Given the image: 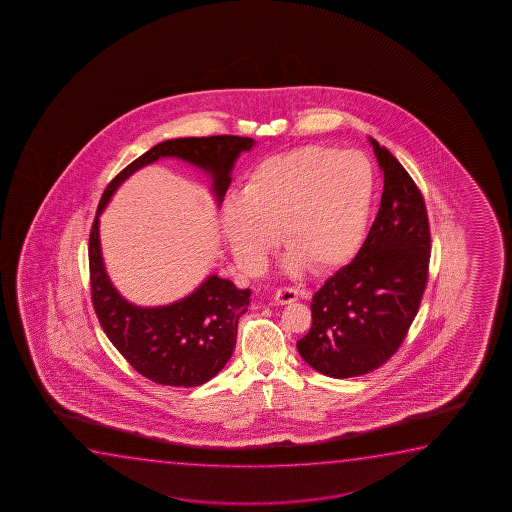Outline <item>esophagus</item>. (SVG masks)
Here are the masks:
<instances>
[{"label": "esophagus", "instance_id": "obj_1", "mask_svg": "<svg viewBox=\"0 0 512 512\" xmlns=\"http://www.w3.org/2000/svg\"><path fill=\"white\" fill-rule=\"evenodd\" d=\"M297 297H299V294H297L295 288L283 287L274 295V301H276V304L285 306V304H292V302L297 301Z\"/></svg>", "mask_w": 512, "mask_h": 512}]
</instances>
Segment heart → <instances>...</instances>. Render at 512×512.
<instances>
[{"mask_svg": "<svg viewBox=\"0 0 512 512\" xmlns=\"http://www.w3.org/2000/svg\"><path fill=\"white\" fill-rule=\"evenodd\" d=\"M374 194V171L362 152L308 145L260 161L241 197L227 199L222 229L234 257L262 271L281 241L290 266L325 273L357 252Z\"/></svg>", "mask_w": 512, "mask_h": 512, "instance_id": "heart-1", "label": "heart"}]
</instances>
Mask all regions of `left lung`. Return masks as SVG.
<instances>
[{
    "mask_svg": "<svg viewBox=\"0 0 512 512\" xmlns=\"http://www.w3.org/2000/svg\"><path fill=\"white\" fill-rule=\"evenodd\" d=\"M369 141L385 175L378 215L353 262L313 295V325L297 341L306 364L336 379L374 371L399 350L427 287L425 201L404 166Z\"/></svg>",
    "mask_w": 512,
    "mask_h": 512,
    "instance_id": "obj_1",
    "label": "left lung"
}]
</instances>
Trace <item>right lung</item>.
Listing matches in <instances>:
<instances>
[{
	"label": "right lung",
	"mask_w": 512,
	"mask_h": 512,
	"mask_svg": "<svg viewBox=\"0 0 512 512\" xmlns=\"http://www.w3.org/2000/svg\"><path fill=\"white\" fill-rule=\"evenodd\" d=\"M253 145L252 138L227 134L162 141L122 169L99 201L89 238L92 304L120 355L154 383L190 388L215 378L232 357L239 316L245 315L252 290L210 274L180 301L154 308L136 306L119 294L106 273L99 215L129 176L162 157H176L203 169L211 178V192L220 206L231 185L234 164L241 152H250Z\"/></svg>",
	"instance_id": "right-lung-1"
}]
</instances>
